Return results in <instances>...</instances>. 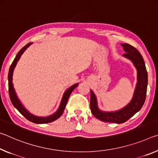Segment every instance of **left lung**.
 Returning <instances> with one entry per match:
<instances>
[{"label": "left lung", "mask_w": 158, "mask_h": 158, "mask_svg": "<svg viewBox=\"0 0 158 158\" xmlns=\"http://www.w3.org/2000/svg\"><path fill=\"white\" fill-rule=\"evenodd\" d=\"M124 50L126 52L124 56L130 59L137 69L138 82L136 84L132 100L122 110L116 112L105 113L99 110L97 108L96 97L92 91L90 92V109L91 112L99 120L106 123L121 124L126 122L138 112L143 106L146 97L147 85H148V73L146 65L140 52L130 44H121Z\"/></svg>", "instance_id": "obj_1"}]
</instances>
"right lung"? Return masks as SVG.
<instances>
[{"label": "right lung", "mask_w": 158, "mask_h": 158, "mask_svg": "<svg viewBox=\"0 0 158 158\" xmlns=\"http://www.w3.org/2000/svg\"><path fill=\"white\" fill-rule=\"evenodd\" d=\"M32 43H28L27 45H26L24 47H23L21 50L19 51V52L17 53V56H15L14 61H12L11 66L10 67L9 69V73H8V91H9V95H10V99L11 100V102L13 104L14 106L17 108L18 111L22 114L24 117L27 119L28 120L31 121L33 123L36 124H45V123H49L51 122H53L56 119H58L60 116L62 115V113H64V110L65 109V107L66 106L67 102H68L69 97L71 95V92H73V90L76 88V87L78 85V84H75L73 86H71L70 88L66 90L64 93L63 98H62L60 106H59L58 110L56 111L55 113H54L53 115H52L49 117L47 118H40V117H35V116L33 115L32 114L28 113V111L25 109L24 107L22 105V103H20L19 99H17V95L15 94L13 85H12V74H13V71L15 66L17 63L18 60H19L21 55H22L23 52L25 51L28 46H29Z\"/></svg>", "instance_id": "add662e5"}]
</instances>
